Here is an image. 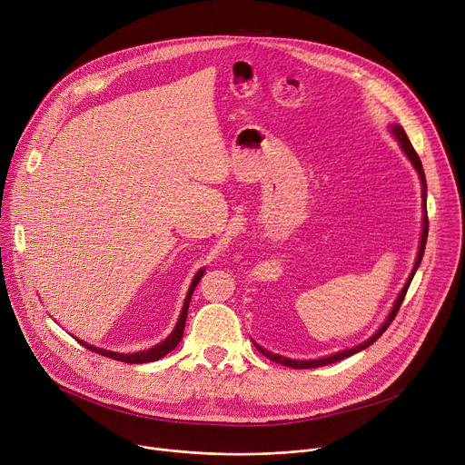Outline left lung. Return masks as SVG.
<instances>
[{
    "mask_svg": "<svg viewBox=\"0 0 465 465\" xmlns=\"http://www.w3.org/2000/svg\"><path fill=\"white\" fill-rule=\"evenodd\" d=\"M389 132L395 135V139L399 141V145H401V149H402V153L406 154V158L411 162V165L415 167V171H417V174H419V181H420V197H422V232H420V240H419V252H417V259H415V264H413V270H411V273H410V277H408V281H406V284L402 287V291L399 292V296H397V300H395V303H392V307H391V311H389V314L385 316V320L381 322V326L367 339V341H363L361 344H357V346H353V348H346V350H341V351H335V353H331V355H324V357H318V360H291V357H284V355H279V353H273V351H270V350H266V348H262L261 344H257V342H253L255 344V348L262 353V355H266L268 360H272V361H275V363H281V365H284V367H292V369H316V367H324V365H331V363H337V361H341V360H344V357H350V355H353V353H357V351H361V350H365V348H369L376 339H380L381 337V333L389 328V324L392 322V318L397 316V312H399V309H401V305H402V300H404V296H406V292H408V289H410V282H411V279H413V275H415V272H417V268H419V264H420V261H422V255H424V247H426V236H428V216H426V178H424V169H422V163H420V158L417 156V153H415V149H413V145L410 143V139H408V135H406V132H404V128L401 126V124H389Z\"/></svg>",
    "mask_w": 465,
    "mask_h": 465,
    "instance_id": "obj_1",
    "label": "left lung"
}]
</instances>
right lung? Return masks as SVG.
Listing matches in <instances>:
<instances>
[{
  "label": "right lung",
  "mask_w": 465,
  "mask_h": 465,
  "mask_svg": "<svg viewBox=\"0 0 465 465\" xmlns=\"http://www.w3.org/2000/svg\"><path fill=\"white\" fill-rule=\"evenodd\" d=\"M204 275V268H201L195 275H193V281L190 284L188 289V294H186V300H184V305H183V311H181V316H178L176 324L173 328V331L158 344H154L153 348L149 350H139V351H134V353H121V351H112V350H104V348H98V346H93V344H87L80 339H76L80 344H84L87 350L91 351H96L100 355H105V357H112V360H117V361H123V363H151V361H158L160 357L167 355L171 350L176 348V344L181 342L183 339V333H184V326H186V318H188V307H190V300H192V294L195 291V287L199 284L201 277Z\"/></svg>",
  "instance_id": "1"
}]
</instances>
